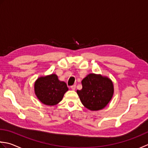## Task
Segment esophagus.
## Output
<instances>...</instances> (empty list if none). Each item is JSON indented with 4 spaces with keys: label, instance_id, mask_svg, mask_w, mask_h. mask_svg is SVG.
Wrapping results in <instances>:
<instances>
[{
    "label": "esophagus",
    "instance_id": "esophagus-1",
    "mask_svg": "<svg viewBox=\"0 0 148 148\" xmlns=\"http://www.w3.org/2000/svg\"><path fill=\"white\" fill-rule=\"evenodd\" d=\"M71 89L72 90H73V91H75V89H76V86H75V85H73V86H71Z\"/></svg>",
    "mask_w": 148,
    "mask_h": 148
}]
</instances>
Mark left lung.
Here are the masks:
<instances>
[{
  "mask_svg": "<svg viewBox=\"0 0 148 148\" xmlns=\"http://www.w3.org/2000/svg\"><path fill=\"white\" fill-rule=\"evenodd\" d=\"M82 89L77 92L83 105L91 111L104 108L112 98V81L101 74L89 73L82 80Z\"/></svg>",
  "mask_w": 148,
  "mask_h": 148,
  "instance_id": "1",
  "label": "left lung"
}]
</instances>
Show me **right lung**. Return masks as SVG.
I'll return each instance as SVG.
<instances>
[{"instance_id":"right-lung-1","label":"right lung","mask_w":148,"mask_h":148,"mask_svg":"<svg viewBox=\"0 0 148 148\" xmlns=\"http://www.w3.org/2000/svg\"><path fill=\"white\" fill-rule=\"evenodd\" d=\"M68 91L64 82L60 81L56 74L40 77L34 82V92L42 103L53 106L62 100Z\"/></svg>"}]
</instances>
